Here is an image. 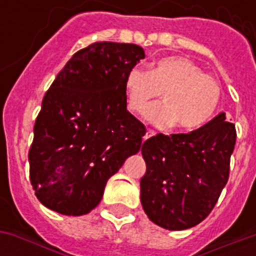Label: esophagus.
I'll return each mask as SVG.
<instances>
[{"label":"esophagus","mask_w":256,"mask_h":256,"mask_svg":"<svg viewBox=\"0 0 256 256\" xmlns=\"http://www.w3.org/2000/svg\"><path fill=\"white\" fill-rule=\"evenodd\" d=\"M154 136H155V133H154V132H152V130H148V132H146V133H145L144 140L150 138V137H154Z\"/></svg>","instance_id":"obj_1"}]
</instances>
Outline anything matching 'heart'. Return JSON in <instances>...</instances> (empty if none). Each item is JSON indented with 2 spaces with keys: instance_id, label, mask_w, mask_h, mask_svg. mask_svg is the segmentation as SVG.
<instances>
[{
  "instance_id": "1",
  "label": "heart",
  "mask_w": 256,
  "mask_h": 256,
  "mask_svg": "<svg viewBox=\"0 0 256 256\" xmlns=\"http://www.w3.org/2000/svg\"><path fill=\"white\" fill-rule=\"evenodd\" d=\"M128 108L144 112L162 93L163 102L154 106L145 119L159 128L177 124L182 132L203 128L212 119L220 104V86L204 75L198 64L185 58L158 60L150 71L132 68L124 78Z\"/></svg>"
}]
</instances>
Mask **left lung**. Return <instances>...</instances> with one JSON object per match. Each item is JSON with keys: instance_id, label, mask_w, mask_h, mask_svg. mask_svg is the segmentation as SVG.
<instances>
[{"instance_id": "obj_1", "label": "left lung", "mask_w": 256, "mask_h": 256, "mask_svg": "<svg viewBox=\"0 0 256 256\" xmlns=\"http://www.w3.org/2000/svg\"><path fill=\"white\" fill-rule=\"evenodd\" d=\"M234 144L236 128L225 112L189 133L146 140L141 148L146 172L140 186L148 218L168 230L206 220L228 182Z\"/></svg>"}]
</instances>
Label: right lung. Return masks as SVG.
Segmentation results:
<instances>
[{
    "mask_svg": "<svg viewBox=\"0 0 256 256\" xmlns=\"http://www.w3.org/2000/svg\"><path fill=\"white\" fill-rule=\"evenodd\" d=\"M144 58L134 44L94 42L58 74L28 152L31 185L45 207L88 214L101 202L106 181L140 150L146 130L128 111L124 78Z\"/></svg>",
    "mask_w": 256,
    "mask_h": 256,
    "instance_id": "right-lung-1",
    "label": "right lung"
}]
</instances>
